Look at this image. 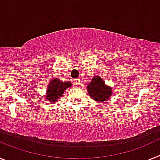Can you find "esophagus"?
<instances>
[{
  "mask_svg": "<svg viewBox=\"0 0 160 160\" xmlns=\"http://www.w3.org/2000/svg\"><path fill=\"white\" fill-rule=\"evenodd\" d=\"M73 82H74V83H75L76 85H78V86H79V85H80V78L74 79V80H73Z\"/></svg>",
  "mask_w": 160,
  "mask_h": 160,
  "instance_id": "1",
  "label": "esophagus"
}]
</instances>
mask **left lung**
Here are the masks:
<instances>
[{"label":"left lung","mask_w":160,"mask_h":160,"mask_svg":"<svg viewBox=\"0 0 160 160\" xmlns=\"http://www.w3.org/2000/svg\"><path fill=\"white\" fill-rule=\"evenodd\" d=\"M87 91L93 99L98 102L107 101L112 94L111 87L105 85L99 76L93 78L92 81L88 84Z\"/></svg>","instance_id":"obj_1"}]
</instances>
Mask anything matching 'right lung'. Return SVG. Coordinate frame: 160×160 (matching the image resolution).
Returning <instances> with one entry per match:
<instances>
[{
  "label": "right lung",
  "mask_w": 160,
  "mask_h": 160,
  "mask_svg": "<svg viewBox=\"0 0 160 160\" xmlns=\"http://www.w3.org/2000/svg\"><path fill=\"white\" fill-rule=\"evenodd\" d=\"M71 83L70 82H61L58 79H53L48 86L47 94H46V99L49 102L57 101L64 93L65 90L70 87Z\"/></svg>",
  "instance_id": "obj_1"
}]
</instances>
